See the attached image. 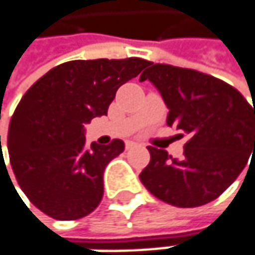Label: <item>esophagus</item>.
<instances>
[{
	"instance_id": "1",
	"label": "esophagus",
	"mask_w": 255,
	"mask_h": 255,
	"mask_svg": "<svg viewBox=\"0 0 255 255\" xmlns=\"http://www.w3.org/2000/svg\"><path fill=\"white\" fill-rule=\"evenodd\" d=\"M135 144H137V143H135V141H131V140H127V141H126V149H132V147H134V146H135Z\"/></svg>"
}]
</instances>
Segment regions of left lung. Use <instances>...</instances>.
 Listing matches in <instances>:
<instances>
[{
	"mask_svg": "<svg viewBox=\"0 0 255 255\" xmlns=\"http://www.w3.org/2000/svg\"><path fill=\"white\" fill-rule=\"evenodd\" d=\"M149 79L167 108V126L186 132L181 159L149 146L150 162L140 173L158 199L180 208L219 198L241 174L255 152V106L228 82L195 69L149 63ZM183 135V134H180Z\"/></svg>",
	"mask_w": 255,
	"mask_h": 255,
	"instance_id": "1",
	"label": "left lung"
}]
</instances>
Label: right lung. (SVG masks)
I'll return each mask as SVG.
<instances>
[{
	"instance_id": "1",
	"label": "right lung",
	"mask_w": 255,
	"mask_h": 255,
	"mask_svg": "<svg viewBox=\"0 0 255 255\" xmlns=\"http://www.w3.org/2000/svg\"><path fill=\"white\" fill-rule=\"evenodd\" d=\"M149 62L140 57L71 60L50 69L19 102L8 127L10 164L27 199L56 220L93 213L103 171L124 141L85 144L84 124L108 114L118 88Z\"/></svg>"
}]
</instances>
